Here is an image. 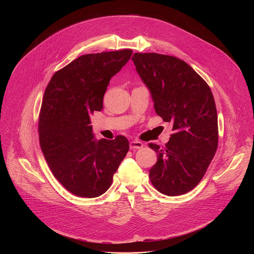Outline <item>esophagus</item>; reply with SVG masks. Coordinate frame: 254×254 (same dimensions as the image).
Listing matches in <instances>:
<instances>
[{
	"mask_svg": "<svg viewBox=\"0 0 254 254\" xmlns=\"http://www.w3.org/2000/svg\"><path fill=\"white\" fill-rule=\"evenodd\" d=\"M143 147V143L140 142V141H137V140H131L129 142V149L130 150H138V149H141Z\"/></svg>",
	"mask_w": 254,
	"mask_h": 254,
	"instance_id": "esophagus-1",
	"label": "esophagus"
}]
</instances>
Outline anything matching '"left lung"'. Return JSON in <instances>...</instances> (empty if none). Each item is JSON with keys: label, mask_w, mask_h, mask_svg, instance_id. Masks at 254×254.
<instances>
[{"label": "left lung", "mask_w": 254, "mask_h": 254, "mask_svg": "<svg viewBox=\"0 0 254 254\" xmlns=\"http://www.w3.org/2000/svg\"><path fill=\"white\" fill-rule=\"evenodd\" d=\"M131 60L149 88L154 107L174 133L157 152L150 170L154 187L167 196L183 195L204 177L218 146V120L210 87L185 61L158 53H134Z\"/></svg>", "instance_id": "left-lung-1"}]
</instances>
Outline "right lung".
I'll return each mask as SVG.
<instances>
[{
    "label": "right lung",
    "instance_id": "obj_1",
    "mask_svg": "<svg viewBox=\"0 0 254 254\" xmlns=\"http://www.w3.org/2000/svg\"><path fill=\"white\" fill-rule=\"evenodd\" d=\"M131 54L125 49L82 55L57 71L46 87L38 125L40 147L54 177L75 196L105 193L128 152L124 135L96 140L90 115L102 110L110 80Z\"/></svg>",
    "mask_w": 254,
    "mask_h": 254
}]
</instances>
